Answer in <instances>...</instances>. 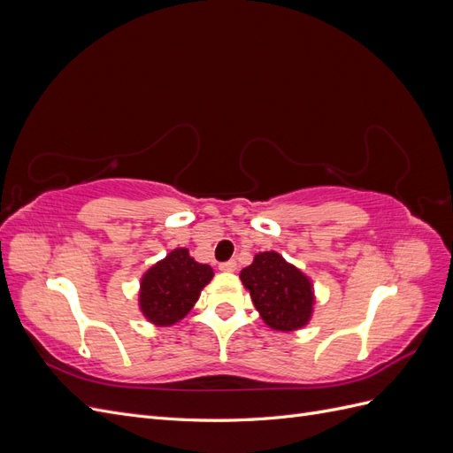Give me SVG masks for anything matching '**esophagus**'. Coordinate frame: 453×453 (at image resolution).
I'll return each instance as SVG.
<instances>
[{"mask_svg": "<svg viewBox=\"0 0 453 453\" xmlns=\"http://www.w3.org/2000/svg\"><path fill=\"white\" fill-rule=\"evenodd\" d=\"M219 268H221L223 272H236L238 263H236L234 258H230V260H226V263H221V265H219Z\"/></svg>", "mask_w": 453, "mask_h": 453, "instance_id": "1", "label": "esophagus"}]
</instances>
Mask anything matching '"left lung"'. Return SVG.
Masks as SVG:
<instances>
[{
	"label": "left lung",
	"mask_w": 453,
	"mask_h": 453,
	"mask_svg": "<svg viewBox=\"0 0 453 453\" xmlns=\"http://www.w3.org/2000/svg\"><path fill=\"white\" fill-rule=\"evenodd\" d=\"M242 283L250 289L260 318L276 331L303 328L311 315L313 291L310 280L276 251L255 255L243 268Z\"/></svg>",
	"instance_id": "obj_1"
}]
</instances>
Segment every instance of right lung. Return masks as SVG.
Segmentation results:
<instances>
[{"mask_svg": "<svg viewBox=\"0 0 453 453\" xmlns=\"http://www.w3.org/2000/svg\"><path fill=\"white\" fill-rule=\"evenodd\" d=\"M213 278L210 265H200L188 250H173L142 280L140 306L145 318L158 326L183 319L195 306L200 291Z\"/></svg>", "mask_w": 453, "mask_h": 453, "instance_id": "right-lung-1", "label": "right lung"}]
</instances>
